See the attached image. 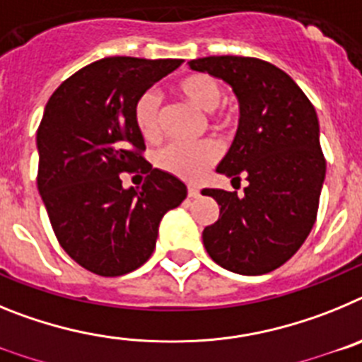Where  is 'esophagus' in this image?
Instances as JSON below:
<instances>
[{"instance_id": "esophagus-1", "label": "esophagus", "mask_w": 362, "mask_h": 362, "mask_svg": "<svg viewBox=\"0 0 362 362\" xmlns=\"http://www.w3.org/2000/svg\"><path fill=\"white\" fill-rule=\"evenodd\" d=\"M188 197H192V199H196V197H199V188H197V187H188Z\"/></svg>"}]
</instances>
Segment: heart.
<instances>
[{
    "mask_svg": "<svg viewBox=\"0 0 362 362\" xmlns=\"http://www.w3.org/2000/svg\"><path fill=\"white\" fill-rule=\"evenodd\" d=\"M179 95L187 99L192 107L203 112H212L221 101V86L214 78L206 74H192L181 79L177 85ZM134 124L137 132L146 141H153L161 130V101L158 92L146 90L136 99L132 110ZM219 158V146L214 141H204L199 145H187V143H170L156 153V166L161 170L174 174L181 179L199 177L216 159Z\"/></svg>",
    "mask_w": 362,
    "mask_h": 362,
    "instance_id": "obj_1",
    "label": "heart"
}]
</instances>
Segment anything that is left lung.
I'll return each instance as SVG.
<instances>
[{
  "instance_id": "1",
  "label": "left lung",
  "mask_w": 362,
  "mask_h": 362,
  "mask_svg": "<svg viewBox=\"0 0 362 362\" xmlns=\"http://www.w3.org/2000/svg\"><path fill=\"white\" fill-rule=\"evenodd\" d=\"M188 66L232 86L239 127L216 172L248 181L243 197L204 188L219 219L203 230V245L233 274H268L299 250L317 216L326 163L315 108L288 74L257 57L210 56Z\"/></svg>"
}]
</instances>
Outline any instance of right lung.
<instances>
[{
    "label": "right lung",
    "mask_w": 362,
    "mask_h": 362,
    "mask_svg": "<svg viewBox=\"0 0 362 362\" xmlns=\"http://www.w3.org/2000/svg\"><path fill=\"white\" fill-rule=\"evenodd\" d=\"M183 59L105 57L57 86L36 136L37 190L63 250L98 276L129 274L148 261L159 223L187 197L181 179L141 158L136 99ZM141 165V189L119 174Z\"/></svg>",
    "instance_id": "obj_1"
}]
</instances>
